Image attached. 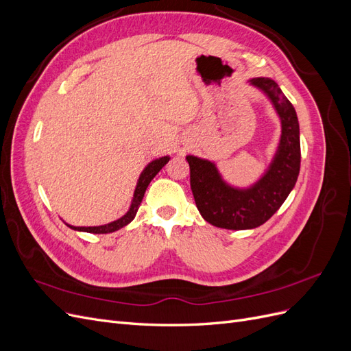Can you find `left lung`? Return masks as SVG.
Returning <instances> with one entry per match:
<instances>
[{"instance_id": "obj_1", "label": "left lung", "mask_w": 351, "mask_h": 351, "mask_svg": "<svg viewBox=\"0 0 351 351\" xmlns=\"http://www.w3.org/2000/svg\"><path fill=\"white\" fill-rule=\"evenodd\" d=\"M250 83L268 95L281 119L280 146L267 174L249 189H234L224 183L214 162L186 156L200 215L219 228L249 230L265 224L290 195L300 171V132L294 107L272 79L256 77Z\"/></svg>"}]
</instances>
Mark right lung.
Wrapping results in <instances>:
<instances>
[{"label":"right lung","instance_id":"add662e5","mask_svg":"<svg viewBox=\"0 0 351 351\" xmlns=\"http://www.w3.org/2000/svg\"><path fill=\"white\" fill-rule=\"evenodd\" d=\"M168 161H169V156H162L159 159H155V161H152L149 165H147L143 169V173L141 174L139 182H137V186H136V190H134L132 206H130L129 210H127V214L124 217H121L120 219L112 221V222H110V224L99 226V227H73V226H69V227L73 228V230H77V231L93 232V234H107V232H112V231H117V230L125 227L136 217V212L141 206V202L145 196L147 186H149V183L152 182V178L159 173V169H161Z\"/></svg>","mask_w":351,"mask_h":351}]
</instances>
